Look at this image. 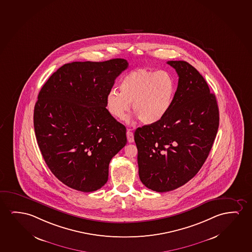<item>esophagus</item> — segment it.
Here are the masks:
<instances>
[{
  "label": "esophagus",
  "instance_id": "1",
  "mask_svg": "<svg viewBox=\"0 0 252 252\" xmlns=\"http://www.w3.org/2000/svg\"><path fill=\"white\" fill-rule=\"evenodd\" d=\"M127 138L128 142H134V134L130 129L127 130Z\"/></svg>",
  "mask_w": 252,
  "mask_h": 252
}]
</instances>
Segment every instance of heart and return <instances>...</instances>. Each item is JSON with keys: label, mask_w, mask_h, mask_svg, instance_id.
<instances>
[{"label": "heart", "mask_w": 252, "mask_h": 252, "mask_svg": "<svg viewBox=\"0 0 252 252\" xmlns=\"http://www.w3.org/2000/svg\"><path fill=\"white\" fill-rule=\"evenodd\" d=\"M117 89L107 93L105 103L110 115L124 120L133 107L142 124H157L167 116L174 103L176 81L166 71L137 69L124 75Z\"/></svg>", "instance_id": "b5f03b06"}]
</instances>
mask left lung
Segmentation results:
<instances>
[{"label":"left lung","mask_w":252,"mask_h":252,"mask_svg":"<svg viewBox=\"0 0 252 252\" xmlns=\"http://www.w3.org/2000/svg\"><path fill=\"white\" fill-rule=\"evenodd\" d=\"M179 76L171 110L157 124L136 128L139 177L164 192L194 177L208 157L220 124L216 96L205 78L186 61H167Z\"/></svg>","instance_id":"1"}]
</instances>
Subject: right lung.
Returning a JSON list of instances; mask_svg holds the SVG:
<instances>
[{"instance_id": "right-lung-1", "label": "right lung", "mask_w": 252, "mask_h": 252, "mask_svg": "<svg viewBox=\"0 0 252 252\" xmlns=\"http://www.w3.org/2000/svg\"><path fill=\"white\" fill-rule=\"evenodd\" d=\"M124 59L72 62L43 85L33 111L36 139L55 177L78 191H96L127 143L126 128L106 108L107 93L127 69Z\"/></svg>"}]
</instances>
